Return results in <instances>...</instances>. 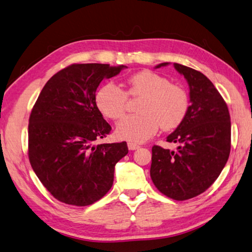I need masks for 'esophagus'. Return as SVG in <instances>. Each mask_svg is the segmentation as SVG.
Masks as SVG:
<instances>
[{
	"label": "esophagus",
	"instance_id": "obj_1",
	"mask_svg": "<svg viewBox=\"0 0 252 252\" xmlns=\"http://www.w3.org/2000/svg\"><path fill=\"white\" fill-rule=\"evenodd\" d=\"M127 147H128V149H129L130 151L137 150V149L140 148V147H139V145H138L137 143H133V142H128V143H127Z\"/></svg>",
	"mask_w": 252,
	"mask_h": 252
}]
</instances>
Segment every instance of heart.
<instances>
[{"label": "heart", "instance_id": "heart-1", "mask_svg": "<svg viewBox=\"0 0 252 252\" xmlns=\"http://www.w3.org/2000/svg\"><path fill=\"white\" fill-rule=\"evenodd\" d=\"M128 91L114 84H105L96 94V104L101 113L111 120L125 114L128 96L142 97L139 114L128 115L116 127V135L124 140L142 142L152 137L158 127L165 131L176 129L186 119L189 99L184 89L171 84L156 72L143 70L127 80Z\"/></svg>", "mask_w": 252, "mask_h": 252}]
</instances>
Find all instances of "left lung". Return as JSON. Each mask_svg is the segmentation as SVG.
Returning <instances> with one entry per match:
<instances>
[{
	"instance_id": "8db88e82",
	"label": "left lung",
	"mask_w": 252,
	"mask_h": 252,
	"mask_svg": "<svg viewBox=\"0 0 252 252\" xmlns=\"http://www.w3.org/2000/svg\"><path fill=\"white\" fill-rule=\"evenodd\" d=\"M173 65L189 83L191 105L182 124L167 137L166 141L178 144L177 150L153 145L150 175L161 194L187 200L204 193L224 168L231 151V117L208 77L183 64Z\"/></svg>"
}]
</instances>
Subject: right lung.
<instances>
[{
  "instance_id": "1",
  "label": "right lung",
  "mask_w": 252,
  "mask_h": 252,
  "mask_svg": "<svg viewBox=\"0 0 252 252\" xmlns=\"http://www.w3.org/2000/svg\"><path fill=\"white\" fill-rule=\"evenodd\" d=\"M125 65L73 63L43 87L29 117L28 155L35 175L59 202L88 206L112 188L114 166L128 153L127 143H102L111 126L96 104L101 81Z\"/></svg>"
}]
</instances>
